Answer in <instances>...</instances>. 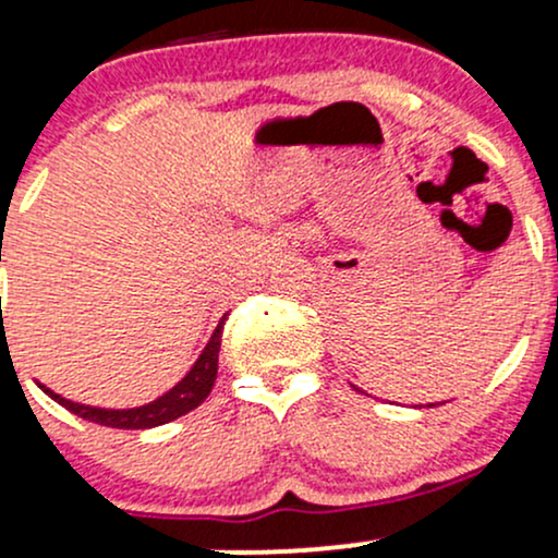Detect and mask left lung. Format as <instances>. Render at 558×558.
Returning a JSON list of instances; mask_svg holds the SVG:
<instances>
[{
  "label": "left lung",
  "mask_w": 558,
  "mask_h": 558,
  "mask_svg": "<svg viewBox=\"0 0 558 558\" xmlns=\"http://www.w3.org/2000/svg\"><path fill=\"white\" fill-rule=\"evenodd\" d=\"M427 407H433V403H427Z\"/></svg>",
  "instance_id": "obj_1"
}]
</instances>
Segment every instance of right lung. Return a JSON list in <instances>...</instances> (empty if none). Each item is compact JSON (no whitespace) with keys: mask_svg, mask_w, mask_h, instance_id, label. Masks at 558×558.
<instances>
[{"mask_svg":"<svg viewBox=\"0 0 558 558\" xmlns=\"http://www.w3.org/2000/svg\"><path fill=\"white\" fill-rule=\"evenodd\" d=\"M228 317V315H226ZM226 317L220 319L213 338H209L204 351L198 354V360L194 362V367L185 373L181 383H175L168 393H162L159 399L144 403V407H133V409H101V407H88V403H78L70 401L65 396L54 393L52 388L41 386L38 388L54 399L60 407H65L68 412L78 414V417L96 422V425L105 427H118V430H146V427H157L165 425V422H172L183 414H189L191 409H196L198 403L209 396V390L215 386L217 377V356H220V341H222V325H226Z\"/></svg>","mask_w":558,"mask_h":558,"instance_id":"1","label":"right lung"}]
</instances>
